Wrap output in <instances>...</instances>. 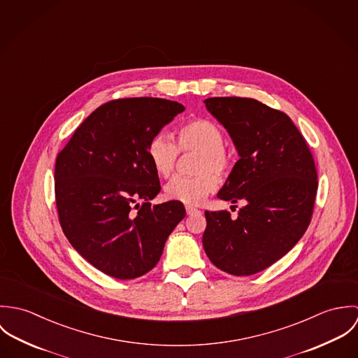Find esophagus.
Listing matches in <instances>:
<instances>
[{
    "label": "esophagus",
    "instance_id": "34e87169",
    "mask_svg": "<svg viewBox=\"0 0 358 358\" xmlns=\"http://www.w3.org/2000/svg\"><path fill=\"white\" fill-rule=\"evenodd\" d=\"M186 212H187V215H196V213H200L201 210L197 209V208H194V206H192V205H187V206H186Z\"/></svg>",
    "mask_w": 358,
    "mask_h": 358
}]
</instances>
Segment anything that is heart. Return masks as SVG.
<instances>
[{"instance_id": "heart-1", "label": "heart", "mask_w": 358, "mask_h": 358, "mask_svg": "<svg viewBox=\"0 0 358 358\" xmlns=\"http://www.w3.org/2000/svg\"><path fill=\"white\" fill-rule=\"evenodd\" d=\"M179 152H199L196 164L197 176L173 178L165 186L168 200L183 204L196 205L203 203L219 185L220 178L227 176L233 169V153L223 145V134L220 128L205 118L186 121L176 129V145L165 135L152 139L148 154L155 172L162 178H169L179 157Z\"/></svg>"}]
</instances>
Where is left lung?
Returning a JSON list of instances; mask_svg holds the SVG:
<instances>
[{
	"label": "left lung",
	"instance_id": "obj_1",
	"mask_svg": "<svg viewBox=\"0 0 358 358\" xmlns=\"http://www.w3.org/2000/svg\"><path fill=\"white\" fill-rule=\"evenodd\" d=\"M204 102L240 155L217 197L245 203L237 219L227 210H205V254L229 274L252 275L288 254L305 234L318 186L315 164L285 113L251 98Z\"/></svg>",
	"mask_w": 358,
	"mask_h": 358
}]
</instances>
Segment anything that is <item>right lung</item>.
I'll use <instances>...</instances> for the list:
<instances>
[{
    "mask_svg": "<svg viewBox=\"0 0 358 358\" xmlns=\"http://www.w3.org/2000/svg\"><path fill=\"white\" fill-rule=\"evenodd\" d=\"M183 110L159 98L110 101L85 118L56 157L62 230L80 255L110 277L132 280L150 271L186 216L179 201L149 203L161 186L148 154L152 139Z\"/></svg>",
    "mask_w": 358,
    "mask_h": 358,
    "instance_id": "obj_1",
    "label": "right lung"
}]
</instances>
